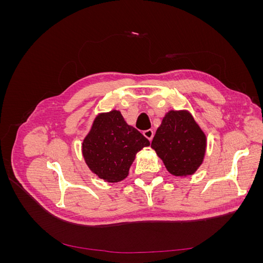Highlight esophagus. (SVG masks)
Listing matches in <instances>:
<instances>
[{
    "label": "esophagus",
    "mask_w": 263,
    "mask_h": 263,
    "mask_svg": "<svg viewBox=\"0 0 263 263\" xmlns=\"http://www.w3.org/2000/svg\"><path fill=\"white\" fill-rule=\"evenodd\" d=\"M154 135H155V132H154L153 129H147V130L144 132V136H145L147 139H149L150 141L153 140Z\"/></svg>",
    "instance_id": "obj_1"
}]
</instances>
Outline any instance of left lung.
<instances>
[{"label":"left lung","instance_id":"obj_1","mask_svg":"<svg viewBox=\"0 0 263 263\" xmlns=\"http://www.w3.org/2000/svg\"><path fill=\"white\" fill-rule=\"evenodd\" d=\"M151 148L173 176H192L203 163L206 135L189 110L171 109L158 127Z\"/></svg>","mask_w":263,"mask_h":263}]
</instances>
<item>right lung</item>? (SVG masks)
Wrapping results in <instances>:
<instances>
[{
	"label": "right lung",
	"instance_id": "1",
	"mask_svg": "<svg viewBox=\"0 0 263 263\" xmlns=\"http://www.w3.org/2000/svg\"><path fill=\"white\" fill-rule=\"evenodd\" d=\"M149 140L128 125L116 109L99 114L82 142V155L90 170L100 179L116 183L127 178L138 151Z\"/></svg>",
	"mask_w": 263,
	"mask_h": 263
}]
</instances>
